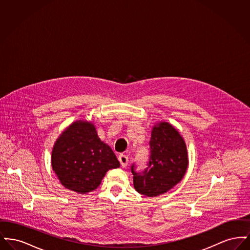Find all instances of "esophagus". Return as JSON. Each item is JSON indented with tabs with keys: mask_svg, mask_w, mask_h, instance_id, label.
Masks as SVG:
<instances>
[{
	"mask_svg": "<svg viewBox=\"0 0 250 250\" xmlns=\"http://www.w3.org/2000/svg\"><path fill=\"white\" fill-rule=\"evenodd\" d=\"M118 159H119L120 163L122 167H126L128 164V156L127 155H124V154H120L118 156Z\"/></svg>",
	"mask_w": 250,
	"mask_h": 250,
	"instance_id": "1",
	"label": "esophagus"
}]
</instances>
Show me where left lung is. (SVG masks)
I'll use <instances>...</instances> for the list:
<instances>
[{
  "instance_id": "1",
  "label": "left lung",
  "mask_w": 250,
  "mask_h": 250,
  "mask_svg": "<svg viewBox=\"0 0 250 250\" xmlns=\"http://www.w3.org/2000/svg\"><path fill=\"white\" fill-rule=\"evenodd\" d=\"M147 167L137 171L131 166L135 189L147 197L166 193L183 179L188 165V151L183 138L168 123H160L152 131Z\"/></svg>"
}]
</instances>
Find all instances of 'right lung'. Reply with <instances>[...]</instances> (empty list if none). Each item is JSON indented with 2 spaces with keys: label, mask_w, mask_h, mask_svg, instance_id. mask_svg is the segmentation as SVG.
I'll return each instance as SVG.
<instances>
[{
  "label": "right lung",
  "mask_w": 250,
  "mask_h": 250,
  "mask_svg": "<svg viewBox=\"0 0 250 250\" xmlns=\"http://www.w3.org/2000/svg\"><path fill=\"white\" fill-rule=\"evenodd\" d=\"M51 165L64 188L86 194L97 188L107 170L119 167L120 162L100 141L94 125L77 121L56 141Z\"/></svg>",
  "instance_id": "obj_1"
}]
</instances>
